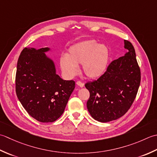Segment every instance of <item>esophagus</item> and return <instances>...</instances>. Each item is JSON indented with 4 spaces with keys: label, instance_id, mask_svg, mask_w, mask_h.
Listing matches in <instances>:
<instances>
[{
    "label": "esophagus",
    "instance_id": "34e87169",
    "mask_svg": "<svg viewBox=\"0 0 157 157\" xmlns=\"http://www.w3.org/2000/svg\"><path fill=\"white\" fill-rule=\"evenodd\" d=\"M76 85H77L78 86H79L80 87H83V86H84V84H83L82 82H81V81H79L76 82Z\"/></svg>",
    "mask_w": 157,
    "mask_h": 157
}]
</instances>
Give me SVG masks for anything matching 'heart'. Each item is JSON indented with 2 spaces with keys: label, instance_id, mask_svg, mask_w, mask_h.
I'll use <instances>...</instances> for the list:
<instances>
[{
  "label": "heart",
  "instance_id": "b5f03b06",
  "mask_svg": "<svg viewBox=\"0 0 157 157\" xmlns=\"http://www.w3.org/2000/svg\"><path fill=\"white\" fill-rule=\"evenodd\" d=\"M109 59V50L106 45L94 40L83 41L72 46L60 59L61 69L72 77L77 72V66L82 64V72L86 77L94 79L104 74Z\"/></svg>",
  "mask_w": 157,
  "mask_h": 157
}]
</instances>
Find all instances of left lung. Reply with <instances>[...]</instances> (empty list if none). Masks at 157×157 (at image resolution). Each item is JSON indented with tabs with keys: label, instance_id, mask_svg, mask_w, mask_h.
<instances>
[{
	"label": "left lung",
	"instance_id": "8db88e82",
	"mask_svg": "<svg viewBox=\"0 0 157 157\" xmlns=\"http://www.w3.org/2000/svg\"><path fill=\"white\" fill-rule=\"evenodd\" d=\"M124 48L128 53L111 62L98 79L85 85L90 93L87 102L89 113L100 122H109L123 116L137 94L141 72L135 49L127 40Z\"/></svg>",
	"mask_w": 157,
	"mask_h": 157
}]
</instances>
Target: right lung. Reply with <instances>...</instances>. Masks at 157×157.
I'll return each instance as SVG.
<instances>
[{"label":"right lung","instance_id":"1","mask_svg":"<svg viewBox=\"0 0 157 157\" xmlns=\"http://www.w3.org/2000/svg\"><path fill=\"white\" fill-rule=\"evenodd\" d=\"M49 50L24 48L15 75L17 98L27 113L42 123L59 119L75 88L74 81H65L56 75L53 61L44 54Z\"/></svg>","mask_w":157,"mask_h":157}]
</instances>
